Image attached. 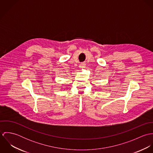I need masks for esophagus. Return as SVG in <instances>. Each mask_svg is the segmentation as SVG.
Wrapping results in <instances>:
<instances>
[{
	"instance_id": "34e87169",
	"label": "esophagus",
	"mask_w": 153,
	"mask_h": 153,
	"mask_svg": "<svg viewBox=\"0 0 153 153\" xmlns=\"http://www.w3.org/2000/svg\"><path fill=\"white\" fill-rule=\"evenodd\" d=\"M85 64H84V63H82V64H81L79 65V67H80V68L82 69V68H85Z\"/></svg>"
}]
</instances>
